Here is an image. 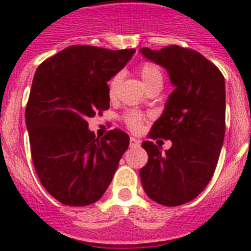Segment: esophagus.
Masks as SVG:
<instances>
[{
	"instance_id": "1",
	"label": "esophagus",
	"mask_w": 251,
	"mask_h": 251,
	"mask_svg": "<svg viewBox=\"0 0 251 251\" xmlns=\"http://www.w3.org/2000/svg\"><path fill=\"white\" fill-rule=\"evenodd\" d=\"M129 145H131V148H136V147H140L141 143H140V140L135 139V137H131V139H129Z\"/></svg>"
}]
</instances>
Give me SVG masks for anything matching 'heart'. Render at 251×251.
Returning a JSON list of instances; mask_svg holds the SVG:
<instances>
[{
  "label": "heart",
  "mask_w": 251,
  "mask_h": 251,
  "mask_svg": "<svg viewBox=\"0 0 251 251\" xmlns=\"http://www.w3.org/2000/svg\"><path fill=\"white\" fill-rule=\"evenodd\" d=\"M140 77L143 79V82L145 86H151L153 83L162 82V73H161V69L157 67L156 64L152 63H144L139 69ZM120 79H122V75L118 73L112 77V79L108 83V90H110V95L115 94L116 89L119 86ZM126 123H127L128 128L132 129V131H136L141 127V123H143V116L140 115L139 112H128L126 115Z\"/></svg>",
  "instance_id": "1"
}]
</instances>
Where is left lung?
Instances as JSON below:
<instances>
[{"instance_id": "left-lung-1", "label": "left lung", "mask_w": 251, "mask_h": 251, "mask_svg": "<svg viewBox=\"0 0 251 251\" xmlns=\"http://www.w3.org/2000/svg\"><path fill=\"white\" fill-rule=\"evenodd\" d=\"M140 53L165 68L174 86L149 135L173 145L162 152L144 141L149 158L140 178L151 199L176 207L195 199L215 173L225 135V79L211 61L188 48H141Z\"/></svg>"}]
</instances>
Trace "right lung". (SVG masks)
Wrapping results in <instances>:
<instances>
[{"mask_svg":"<svg viewBox=\"0 0 251 251\" xmlns=\"http://www.w3.org/2000/svg\"><path fill=\"white\" fill-rule=\"evenodd\" d=\"M136 50L72 46L39 65L26 107L31 157L47 191L65 205L102 198L129 145L120 129L95 137L87 119L110 107L107 81Z\"/></svg>","mask_w":251,"mask_h":251,"instance_id":"right-lung-1","label":"right lung"}]
</instances>
